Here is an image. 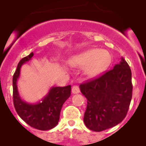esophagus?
Returning <instances> with one entry per match:
<instances>
[{"instance_id": "obj_1", "label": "esophagus", "mask_w": 146, "mask_h": 146, "mask_svg": "<svg viewBox=\"0 0 146 146\" xmlns=\"http://www.w3.org/2000/svg\"><path fill=\"white\" fill-rule=\"evenodd\" d=\"M72 93H73V94H77V93H80V88H79V87L77 86V85L72 87Z\"/></svg>"}]
</instances>
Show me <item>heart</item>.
<instances>
[{
	"instance_id": "b5f03b06",
	"label": "heart",
	"mask_w": 146,
	"mask_h": 146,
	"mask_svg": "<svg viewBox=\"0 0 146 146\" xmlns=\"http://www.w3.org/2000/svg\"><path fill=\"white\" fill-rule=\"evenodd\" d=\"M111 62L109 51L100 48H90L71 56L68 63L72 67L83 68V74L94 78L105 72Z\"/></svg>"
}]
</instances>
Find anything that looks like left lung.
Wrapping results in <instances>:
<instances>
[{"label": "left lung", "mask_w": 146, "mask_h": 146, "mask_svg": "<svg viewBox=\"0 0 146 146\" xmlns=\"http://www.w3.org/2000/svg\"><path fill=\"white\" fill-rule=\"evenodd\" d=\"M88 99L84 123L90 130L101 132L119 124L126 117L132 100V73L121 57L119 63L100 77L80 85Z\"/></svg>", "instance_id": "left-lung-1"}]
</instances>
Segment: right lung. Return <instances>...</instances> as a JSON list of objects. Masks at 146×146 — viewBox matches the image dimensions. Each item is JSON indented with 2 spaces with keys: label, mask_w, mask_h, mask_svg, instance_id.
<instances>
[{
  "label": "right lung",
  "mask_w": 146,
  "mask_h": 146,
  "mask_svg": "<svg viewBox=\"0 0 146 146\" xmlns=\"http://www.w3.org/2000/svg\"><path fill=\"white\" fill-rule=\"evenodd\" d=\"M34 56L32 52L23 58L18 64L17 70L13 76V98L17 113L27 124L40 130H49L58 125L60 113L64 102L70 97L71 85L55 87L40 101L29 103L24 101L19 93L17 81L20 77V71L23 64L32 59Z\"/></svg>",
  "instance_id": "1"
}]
</instances>
